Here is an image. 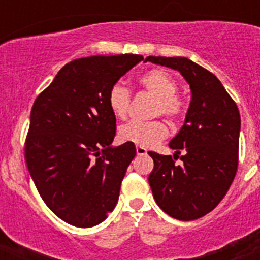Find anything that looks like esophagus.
<instances>
[{
    "instance_id": "34e87169",
    "label": "esophagus",
    "mask_w": 260,
    "mask_h": 260,
    "mask_svg": "<svg viewBox=\"0 0 260 260\" xmlns=\"http://www.w3.org/2000/svg\"><path fill=\"white\" fill-rule=\"evenodd\" d=\"M135 151H137V155H147V150H146V148H144V147L137 146Z\"/></svg>"
}]
</instances>
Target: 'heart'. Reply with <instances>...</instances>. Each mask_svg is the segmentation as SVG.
Masks as SVG:
<instances>
[{"instance_id": "heart-1", "label": "heart", "mask_w": 260, "mask_h": 260, "mask_svg": "<svg viewBox=\"0 0 260 260\" xmlns=\"http://www.w3.org/2000/svg\"><path fill=\"white\" fill-rule=\"evenodd\" d=\"M139 83L148 92L156 96L153 114L167 117L171 121H177L183 113V104L181 99L176 95L178 84L176 79L168 71L156 70L147 71L139 78ZM108 104L110 110L117 118H125L130 104V92L126 87L114 84L108 95ZM168 128L161 121H148L139 122L132 121L118 128V138L126 143H133L141 147H153L165 139Z\"/></svg>"}]
</instances>
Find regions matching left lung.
Instances as JSON below:
<instances>
[{
    "mask_svg": "<svg viewBox=\"0 0 260 260\" xmlns=\"http://www.w3.org/2000/svg\"><path fill=\"white\" fill-rule=\"evenodd\" d=\"M181 73L191 91L185 122L169 142L173 157L181 151L182 165L172 156L148 152L155 167L148 177L156 203L182 221L197 220L222 201L238 165L241 117L217 78L186 57H147L144 62Z\"/></svg>",
    "mask_w": 260,
    "mask_h": 260,
    "instance_id": "obj_1",
    "label": "left lung"
}]
</instances>
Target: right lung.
I'll return each instance as SVG.
<instances>
[{
    "mask_svg": "<svg viewBox=\"0 0 260 260\" xmlns=\"http://www.w3.org/2000/svg\"><path fill=\"white\" fill-rule=\"evenodd\" d=\"M143 61L138 54L71 61L31 110L26 162L39 194L59 219L78 228L104 221L116 207L133 143L112 146L116 117L110 88Z\"/></svg>",
    "mask_w": 260,
    "mask_h": 260,
    "instance_id": "add662e5",
    "label": "right lung"
}]
</instances>
